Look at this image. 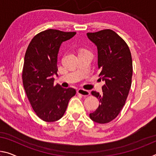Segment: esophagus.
Here are the masks:
<instances>
[{
	"mask_svg": "<svg viewBox=\"0 0 156 156\" xmlns=\"http://www.w3.org/2000/svg\"><path fill=\"white\" fill-rule=\"evenodd\" d=\"M77 93L78 94H80L82 95L83 96H87L90 94V91H89L87 90H83V89H79V90H77Z\"/></svg>",
	"mask_w": 156,
	"mask_h": 156,
	"instance_id": "obj_1",
	"label": "esophagus"
}]
</instances>
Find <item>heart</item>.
I'll use <instances>...</instances> for the list:
<instances>
[{"instance_id":"heart-1","label":"heart","mask_w":156,"mask_h":156,"mask_svg":"<svg viewBox=\"0 0 156 156\" xmlns=\"http://www.w3.org/2000/svg\"><path fill=\"white\" fill-rule=\"evenodd\" d=\"M84 51H85V50H80L79 53H80V52H84Z\"/></svg>"}]
</instances>
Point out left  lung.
I'll return each instance as SVG.
<instances>
[{"label":"left lung","mask_w":156,"mask_h":156,"mask_svg":"<svg viewBox=\"0 0 156 156\" xmlns=\"http://www.w3.org/2000/svg\"><path fill=\"white\" fill-rule=\"evenodd\" d=\"M87 35L97 48L99 79L105 83L102 94L91 91L100 104L90 117L94 122L106 123L117 117L128 97L133 76L131 53L125 41L112 30Z\"/></svg>","instance_id":"8db88e82"}]
</instances>
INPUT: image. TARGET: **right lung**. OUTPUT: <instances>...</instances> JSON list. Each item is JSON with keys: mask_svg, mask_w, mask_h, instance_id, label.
I'll use <instances>...</instances> for the list:
<instances>
[{"mask_svg": "<svg viewBox=\"0 0 156 156\" xmlns=\"http://www.w3.org/2000/svg\"><path fill=\"white\" fill-rule=\"evenodd\" d=\"M76 34L46 30L34 37L26 50L22 73L23 87L33 109L44 122H55L62 117L69 100L76 94L75 89L54 85L53 78L58 76L61 44Z\"/></svg>", "mask_w": 156, "mask_h": 156, "instance_id": "1", "label": "right lung"}]
</instances>
